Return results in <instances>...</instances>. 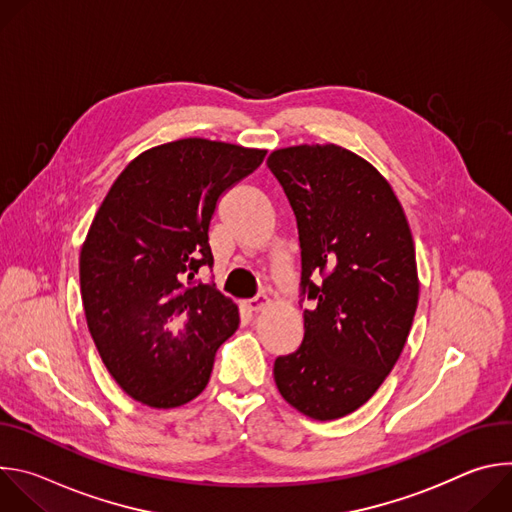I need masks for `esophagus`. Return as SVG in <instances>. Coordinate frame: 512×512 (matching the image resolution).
Segmentation results:
<instances>
[{
  "label": "esophagus",
  "mask_w": 512,
  "mask_h": 512,
  "mask_svg": "<svg viewBox=\"0 0 512 512\" xmlns=\"http://www.w3.org/2000/svg\"><path fill=\"white\" fill-rule=\"evenodd\" d=\"M269 304H271V300H269L265 294H259V296H255L253 300H245V302H243V308H247L249 312H261V310H265Z\"/></svg>",
  "instance_id": "34e87169"
}]
</instances>
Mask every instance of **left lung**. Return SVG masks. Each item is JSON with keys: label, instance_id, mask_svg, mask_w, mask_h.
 Masks as SVG:
<instances>
[{"label": "left lung", "instance_id": "1", "mask_svg": "<svg viewBox=\"0 0 512 512\" xmlns=\"http://www.w3.org/2000/svg\"><path fill=\"white\" fill-rule=\"evenodd\" d=\"M267 166L294 208L302 294L314 304L273 379L306 417L338 419L377 393L407 342L419 300L411 229L385 176L336 143L281 148Z\"/></svg>", "mask_w": 512, "mask_h": 512}]
</instances>
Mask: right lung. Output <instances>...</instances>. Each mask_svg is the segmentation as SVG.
Segmentation results:
<instances>
[{
  "label": "right lung",
  "instance_id": "1",
  "mask_svg": "<svg viewBox=\"0 0 512 512\" xmlns=\"http://www.w3.org/2000/svg\"><path fill=\"white\" fill-rule=\"evenodd\" d=\"M265 154L202 137L162 143L131 160L101 202L81 249V296L103 364L135 401L174 409L198 397L239 328L233 300L194 275L212 265L218 198Z\"/></svg>",
  "mask_w": 512,
  "mask_h": 512
}]
</instances>
